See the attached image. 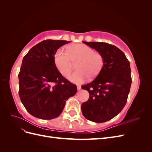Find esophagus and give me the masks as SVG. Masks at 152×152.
Segmentation results:
<instances>
[{
	"label": "esophagus",
	"mask_w": 152,
	"mask_h": 152,
	"mask_svg": "<svg viewBox=\"0 0 152 152\" xmlns=\"http://www.w3.org/2000/svg\"><path fill=\"white\" fill-rule=\"evenodd\" d=\"M77 90L78 91H80L81 89V86H80V85H78L77 86Z\"/></svg>",
	"instance_id": "34e87169"
}]
</instances>
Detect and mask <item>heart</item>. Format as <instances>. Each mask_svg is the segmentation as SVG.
I'll list each match as a JSON object with an SVG mask.
<instances>
[{"instance_id":"b5f03b06","label":"heart","mask_w":152,"mask_h":152,"mask_svg":"<svg viewBox=\"0 0 152 152\" xmlns=\"http://www.w3.org/2000/svg\"><path fill=\"white\" fill-rule=\"evenodd\" d=\"M75 72L69 77L75 84H82L89 77L91 79L97 77L102 71L104 59L102 54L84 44H77L68 48V53L59 49L54 55V63L61 74L68 77L73 67V62L77 61Z\"/></svg>"}]
</instances>
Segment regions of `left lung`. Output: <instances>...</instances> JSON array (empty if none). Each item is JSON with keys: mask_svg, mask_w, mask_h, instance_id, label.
Returning a JSON list of instances; mask_svg holds the SVG:
<instances>
[{"mask_svg": "<svg viewBox=\"0 0 152 152\" xmlns=\"http://www.w3.org/2000/svg\"><path fill=\"white\" fill-rule=\"evenodd\" d=\"M83 42L102 55L104 65L93 82L82 86L89 93V99L82 104V112L90 121L104 122L117 115L126 104L132 82L130 63L125 54L115 45Z\"/></svg>", "mask_w": 152, "mask_h": 152, "instance_id": "obj_1", "label": "left lung"}]
</instances>
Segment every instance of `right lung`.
I'll use <instances>...</instances> for the list:
<instances>
[{
	"instance_id": "add662e5",
	"label": "right lung",
	"mask_w": 152,
	"mask_h": 152,
	"mask_svg": "<svg viewBox=\"0 0 152 152\" xmlns=\"http://www.w3.org/2000/svg\"><path fill=\"white\" fill-rule=\"evenodd\" d=\"M70 41L45 40L30 49L23 59L19 78V96L35 117H58L66 101L77 93V86L58 71L54 63L57 50Z\"/></svg>"
}]
</instances>
